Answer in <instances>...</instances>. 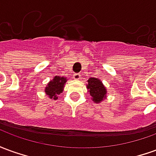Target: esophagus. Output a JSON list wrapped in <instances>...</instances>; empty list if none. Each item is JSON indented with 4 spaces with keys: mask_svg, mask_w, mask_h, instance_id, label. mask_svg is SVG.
I'll return each instance as SVG.
<instances>
[{
    "mask_svg": "<svg viewBox=\"0 0 156 156\" xmlns=\"http://www.w3.org/2000/svg\"><path fill=\"white\" fill-rule=\"evenodd\" d=\"M73 78H74V79H80V78H81L80 74H79V73H74V74H73Z\"/></svg>",
    "mask_w": 156,
    "mask_h": 156,
    "instance_id": "1",
    "label": "esophagus"
}]
</instances>
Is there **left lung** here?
I'll return each instance as SVG.
<instances>
[{
  "label": "left lung",
  "mask_w": 156,
  "mask_h": 156,
  "mask_svg": "<svg viewBox=\"0 0 156 156\" xmlns=\"http://www.w3.org/2000/svg\"><path fill=\"white\" fill-rule=\"evenodd\" d=\"M88 82V85L87 88L94 101L96 103L103 101V99L106 97L107 92L102 82L96 78H89Z\"/></svg>",
  "instance_id": "left-lung-1"
}]
</instances>
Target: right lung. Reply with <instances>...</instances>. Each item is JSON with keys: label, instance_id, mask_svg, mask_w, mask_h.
Here are the masks:
<instances>
[{"label": "right lung", "instance_id": "right-lung-1", "mask_svg": "<svg viewBox=\"0 0 156 156\" xmlns=\"http://www.w3.org/2000/svg\"><path fill=\"white\" fill-rule=\"evenodd\" d=\"M66 80L67 79L63 78V77L60 78L58 76H56L48 83V87L45 89V92L47 93V94L51 98L57 99L58 98L57 94H60L62 92V89H63V87H64V83H66Z\"/></svg>", "mask_w": 156, "mask_h": 156}]
</instances>
